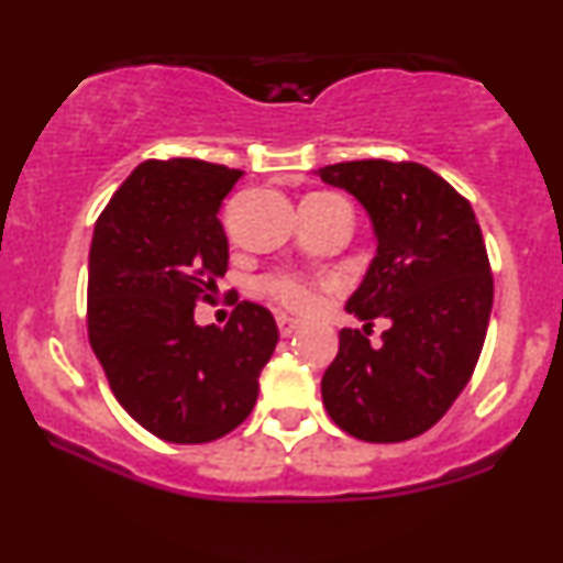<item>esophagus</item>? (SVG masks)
<instances>
[{"label":"esophagus","mask_w":563,"mask_h":563,"mask_svg":"<svg viewBox=\"0 0 563 563\" xmlns=\"http://www.w3.org/2000/svg\"><path fill=\"white\" fill-rule=\"evenodd\" d=\"M301 322L288 318V314H277V331H280V335H294L296 331H299Z\"/></svg>","instance_id":"esophagus-1"}]
</instances>
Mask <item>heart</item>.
<instances>
[{"label":"heart","instance_id":"obj_1","mask_svg":"<svg viewBox=\"0 0 563 563\" xmlns=\"http://www.w3.org/2000/svg\"><path fill=\"white\" fill-rule=\"evenodd\" d=\"M262 288L273 299L286 303L288 309H296V312H303V309H309L314 303L312 286L296 275H273L262 283Z\"/></svg>","mask_w":563,"mask_h":563}]
</instances>
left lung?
Wrapping results in <instances>:
<instances>
[{
  "mask_svg": "<svg viewBox=\"0 0 563 563\" xmlns=\"http://www.w3.org/2000/svg\"><path fill=\"white\" fill-rule=\"evenodd\" d=\"M320 179L363 206L376 238V256L346 301L365 325L339 333L322 405L363 442H405L450 410L479 360L493 312L479 222L468 200L421 164L346 161L320 169ZM376 317L390 328L371 347Z\"/></svg>",
  "mask_w": 563,
  "mask_h": 563,
  "instance_id": "left-lung-1",
  "label": "left lung"
}]
</instances>
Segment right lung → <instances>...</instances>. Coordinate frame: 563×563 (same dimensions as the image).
I'll list each match as a JSON object with an SVG mask.
<instances>
[{"mask_svg":"<svg viewBox=\"0 0 563 563\" xmlns=\"http://www.w3.org/2000/svg\"><path fill=\"white\" fill-rule=\"evenodd\" d=\"M241 177L198 158L145 161L95 224L89 344L121 407L164 442L238 429L275 352V318L260 303H238L224 328L196 322V301L228 269L217 214Z\"/></svg>","mask_w":563,"mask_h":563,"instance_id":"right-lung-1","label":"right lung"}]
</instances>
